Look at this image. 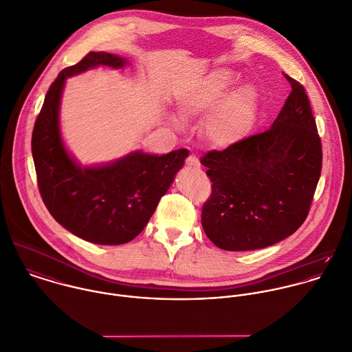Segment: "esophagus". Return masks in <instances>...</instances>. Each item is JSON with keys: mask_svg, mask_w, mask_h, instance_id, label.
Instances as JSON below:
<instances>
[{"mask_svg": "<svg viewBox=\"0 0 352 352\" xmlns=\"http://www.w3.org/2000/svg\"><path fill=\"white\" fill-rule=\"evenodd\" d=\"M186 166L188 167H193V168H199L201 164H200V160L196 155H189L186 157Z\"/></svg>", "mask_w": 352, "mask_h": 352, "instance_id": "esophagus-1", "label": "esophagus"}]
</instances>
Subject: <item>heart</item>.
<instances>
[{
    "instance_id": "1",
    "label": "heart",
    "mask_w": 352,
    "mask_h": 352,
    "mask_svg": "<svg viewBox=\"0 0 352 352\" xmlns=\"http://www.w3.org/2000/svg\"><path fill=\"white\" fill-rule=\"evenodd\" d=\"M239 80L235 72L214 69L177 94V117L190 122L208 116L204 136L216 149H228L249 139L258 124L263 95L252 84L231 91Z\"/></svg>"
}]
</instances>
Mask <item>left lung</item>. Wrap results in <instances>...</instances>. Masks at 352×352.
Instances as JSON below:
<instances>
[{"instance_id": "1", "label": "left lung", "mask_w": 352, "mask_h": 352, "mask_svg": "<svg viewBox=\"0 0 352 352\" xmlns=\"http://www.w3.org/2000/svg\"><path fill=\"white\" fill-rule=\"evenodd\" d=\"M291 92L272 126L201 157L212 195L201 224L228 252L275 245L305 221L316 192L322 149L303 85L285 74Z\"/></svg>"}]
</instances>
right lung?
<instances>
[{
    "label": "right lung",
    "instance_id": "add662e5",
    "mask_svg": "<svg viewBox=\"0 0 352 352\" xmlns=\"http://www.w3.org/2000/svg\"><path fill=\"white\" fill-rule=\"evenodd\" d=\"M128 64L124 57L91 52L64 69L50 85L32 132V157L45 206L64 228L96 245H122L136 238L189 156L188 149L166 155L133 151L91 166H81L72 156L60 126L67 78L98 67L121 69Z\"/></svg>",
    "mask_w": 352,
    "mask_h": 352
}]
</instances>
